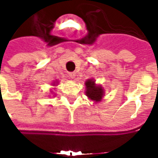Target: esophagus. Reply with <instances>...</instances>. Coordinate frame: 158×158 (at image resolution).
Instances as JSON below:
<instances>
[{
  "label": "esophagus",
  "mask_w": 158,
  "mask_h": 158,
  "mask_svg": "<svg viewBox=\"0 0 158 158\" xmlns=\"http://www.w3.org/2000/svg\"><path fill=\"white\" fill-rule=\"evenodd\" d=\"M69 78L73 79V78H74V77L76 76V73L74 72H70V73H69Z\"/></svg>",
  "instance_id": "esophagus-1"
}]
</instances>
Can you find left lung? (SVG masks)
Masks as SVG:
<instances>
[{
  "label": "left lung",
  "mask_w": 158,
  "mask_h": 158,
  "mask_svg": "<svg viewBox=\"0 0 158 158\" xmlns=\"http://www.w3.org/2000/svg\"><path fill=\"white\" fill-rule=\"evenodd\" d=\"M85 94L89 99L96 102H99L104 96V89L101 85H96L95 80L88 79L85 81Z\"/></svg>",
  "instance_id": "left-lung-1"
}]
</instances>
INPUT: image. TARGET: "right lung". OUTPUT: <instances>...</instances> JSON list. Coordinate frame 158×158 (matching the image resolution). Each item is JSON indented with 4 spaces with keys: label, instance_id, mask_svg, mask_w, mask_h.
<instances>
[{
    "label": "right lung",
    "instance_id": "right-lung-1",
    "mask_svg": "<svg viewBox=\"0 0 158 158\" xmlns=\"http://www.w3.org/2000/svg\"><path fill=\"white\" fill-rule=\"evenodd\" d=\"M53 85H55V83H53Z\"/></svg>",
    "mask_w": 158,
    "mask_h": 158
}]
</instances>
